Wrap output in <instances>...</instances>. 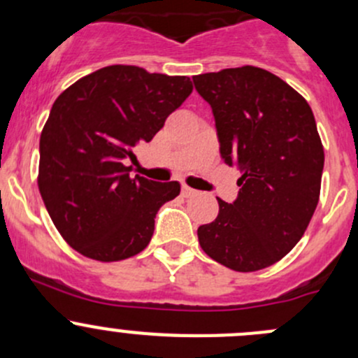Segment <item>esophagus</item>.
Here are the masks:
<instances>
[{
	"mask_svg": "<svg viewBox=\"0 0 358 358\" xmlns=\"http://www.w3.org/2000/svg\"><path fill=\"white\" fill-rule=\"evenodd\" d=\"M196 190L194 189H190L189 185H182V196L183 197H192V196H196Z\"/></svg>",
	"mask_w": 358,
	"mask_h": 358,
	"instance_id": "obj_1",
	"label": "esophagus"
}]
</instances>
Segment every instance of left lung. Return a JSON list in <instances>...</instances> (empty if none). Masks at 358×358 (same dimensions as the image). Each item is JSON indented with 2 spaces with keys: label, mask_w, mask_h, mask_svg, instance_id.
Here are the masks:
<instances>
[{
  "label": "left lung",
  "mask_w": 358,
  "mask_h": 358,
  "mask_svg": "<svg viewBox=\"0 0 358 358\" xmlns=\"http://www.w3.org/2000/svg\"><path fill=\"white\" fill-rule=\"evenodd\" d=\"M211 106L222 159L243 176L237 199H218L197 229L215 262L255 272L279 262L305 234L320 194L324 149L306 100L265 69L244 66L192 78Z\"/></svg>",
  "instance_id": "left-lung-1"
}]
</instances>
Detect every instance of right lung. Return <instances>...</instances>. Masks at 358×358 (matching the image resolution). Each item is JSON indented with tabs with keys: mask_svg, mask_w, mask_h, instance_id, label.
Listing matches in <instances>:
<instances>
[{
	"mask_svg": "<svg viewBox=\"0 0 358 358\" xmlns=\"http://www.w3.org/2000/svg\"><path fill=\"white\" fill-rule=\"evenodd\" d=\"M192 93L185 76L109 66L85 76L55 100L39 138V192L71 248L99 262L138 255L154 218L180 194L178 182L129 176L124 159L150 142Z\"/></svg>",
	"mask_w": 358,
	"mask_h": 358,
	"instance_id": "right-lung-1",
	"label": "right lung"
}]
</instances>
